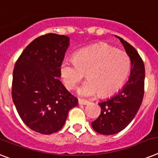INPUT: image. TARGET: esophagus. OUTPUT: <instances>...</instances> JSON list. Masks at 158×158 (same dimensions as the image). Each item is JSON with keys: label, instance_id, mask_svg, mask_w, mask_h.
Segmentation results:
<instances>
[{"label": "esophagus", "instance_id": "1", "mask_svg": "<svg viewBox=\"0 0 158 158\" xmlns=\"http://www.w3.org/2000/svg\"><path fill=\"white\" fill-rule=\"evenodd\" d=\"M78 103H79V105H80V106H87V105L89 104V102H88V101H83V100H79Z\"/></svg>", "mask_w": 158, "mask_h": 158}]
</instances>
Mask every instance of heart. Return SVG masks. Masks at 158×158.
Here are the masks:
<instances>
[{"label": "heart", "mask_w": 158, "mask_h": 158, "mask_svg": "<svg viewBox=\"0 0 158 158\" xmlns=\"http://www.w3.org/2000/svg\"><path fill=\"white\" fill-rule=\"evenodd\" d=\"M130 70L128 55L106 44L81 50L74 58L65 57L61 64V80L69 90L75 88L86 73L88 79L77 89L84 98L112 95L123 85Z\"/></svg>", "instance_id": "obj_1"}]
</instances>
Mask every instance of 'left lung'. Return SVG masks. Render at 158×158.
Instances as JSON below:
<instances>
[{
	"mask_svg": "<svg viewBox=\"0 0 158 158\" xmlns=\"http://www.w3.org/2000/svg\"><path fill=\"white\" fill-rule=\"evenodd\" d=\"M131 59L130 78L121 90L99 103L101 112L92 123L95 131L101 135H114L127 127L136 115L143 101L145 70L141 57L135 48L118 37Z\"/></svg>",
	"mask_w": 158,
	"mask_h": 158,
	"instance_id": "1",
	"label": "left lung"
}]
</instances>
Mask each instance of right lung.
Instances as JSON below:
<instances>
[{
	"mask_svg": "<svg viewBox=\"0 0 158 158\" xmlns=\"http://www.w3.org/2000/svg\"><path fill=\"white\" fill-rule=\"evenodd\" d=\"M70 45L66 35L47 34L23 50L14 69L12 98L24 123L44 135L62 128L78 99L59 80L61 64Z\"/></svg>",
	"mask_w": 158,
	"mask_h": 158,
	"instance_id": "right-lung-1",
	"label": "right lung"
}]
</instances>
